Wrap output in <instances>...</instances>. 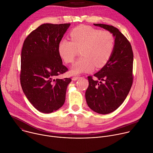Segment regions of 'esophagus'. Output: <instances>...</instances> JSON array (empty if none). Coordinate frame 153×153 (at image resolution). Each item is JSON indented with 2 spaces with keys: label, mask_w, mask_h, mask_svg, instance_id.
<instances>
[{
  "label": "esophagus",
  "mask_w": 153,
  "mask_h": 153,
  "mask_svg": "<svg viewBox=\"0 0 153 153\" xmlns=\"http://www.w3.org/2000/svg\"><path fill=\"white\" fill-rule=\"evenodd\" d=\"M79 78H80V76H75V77H73L72 78V80H77L79 79Z\"/></svg>",
  "instance_id": "obj_1"
}]
</instances>
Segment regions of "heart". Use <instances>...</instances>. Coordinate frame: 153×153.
<instances>
[{
    "instance_id": "heart-1",
    "label": "heart",
    "mask_w": 153,
    "mask_h": 153,
    "mask_svg": "<svg viewBox=\"0 0 153 153\" xmlns=\"http://www.w3.org/2000/svg\"><path fill=\"white\" fill-rule=\"evenodd\" d=\"M70 38L71 41H60L58 51L65 63H71L80 50L82 57L71 67L72 74L90 71L94 67H103L110 59L115 46L114 37L110 31L90 26L81 25L74 28Z\"/></svg>"
}]
</instances>
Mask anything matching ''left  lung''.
<instances>
[{"label": "left lung", "mask_w": 153, "mask_h": 153, "mask_svg": "<svg viewBox=\"0 0 153 153\" xmlns=\"http://www.w3.org/2000/svg\"><path fill=\"white\" fill-rule=\"evenodd\" d=\"M94 25L110 31L115 39L113 54L97 73L88 76L89 86L85 92L87 104L97 113L113 112L124 102L133 82V52L131 45L119 30L102 24Z\"/></svg>", "instance_id": "left-lung-1"}]
</instances>
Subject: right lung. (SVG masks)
Wrapping results in <instances>:
<instances>
[{"label": "right lung", "mask_w": 153, "mask_h": 153, "mask_svg": "<svg viewBox=\"0 0 153 153\" xmlns=\"http://www.w3.org/2000/svg\"><path fill=\"white\" fill-rule=\"evenodd\" d=\"M70 24H44L25 39L21 53L20 84L27 98L41 113H51L63 106L70 78L57 79L68 71L58 45Z\"/></svg>", "instance_id": "add662e5"}]
</instances>
